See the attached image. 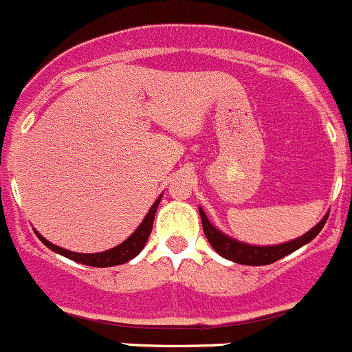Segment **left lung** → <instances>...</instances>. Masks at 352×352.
<instances>
[{"label":"left lung","instance_id":"1","mask_svg":"<svg viewBox=\"0 0 352 352\" xmlns=\"http://www.w3.org/2000/svg\"><path fill=\"white\" fill-rule=\"evenodd\" d=\"M200 210V217H201V226H204V232L207 236L208 243L212 245V248L219 253L221 256L224 258L231 260V262L236 263H241V265H269V263L277 262L280 260L283 256L289 255V253L296 252L298 248L305 246L306 243L311 241L322 228L325 226L327 219L329 215L322 219L311 231H308L306 234H302L301 238L293 239L289 243H283V245H277V246H252V245H245V243H239L236 239L229 238V236L222 234L219 229H215L214 226L208 222L207 215L201 208Z\"/></svg>","mask_w":352,"mask_h":352}]
</instances>
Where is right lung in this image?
Returning <instances> with one entry per match:
<instances>
[{"label": "right lung", "instance_id": "obj_1", "mask_svg": "<svg viewBox=\"0 0 352 352\" xmlns=\"http://www.w3.org/2000/svg\"><path fill=\"white\" fill-rule=\"evenodd\" d=\"M159 201H161V197L155 200V204L152 205L151 210H148L147 217L144 219V222H142L140 226H138L137 231L133 232V234L130 236V238L126 239V241H123L121 245H118L116 248H111L107 250V252H100V253H75V252H68V250L65 248H59V246L53 245V243H50L47 239H44L43 236L39 234V232L36 231L37 238L41 239V241L44 243V245L47 246L50 250H53V252L59 253V255L66 256V258L73 260V262H78V263H83V265H90V267H113V265H121V263H126L128 260L135 258V256L138 255V253L144 250L145 243H147L148 236H151V231H152V224H154V217H155V210H157L159 207Z\"/></svg>", "mask_w": 352, "mask_h": 352}]
</instances>
